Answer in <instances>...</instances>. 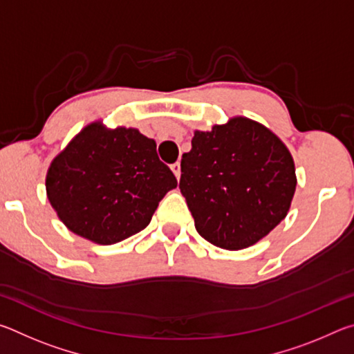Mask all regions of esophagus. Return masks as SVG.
Returning <instances> with one entry per match:
<instances>
[{"mask_svg": "<svg viewBox=\"0 0 354 354\" xmlns=\"http://www.w3.org/2000/svg\"><path fill=\"white\" fill-rule=\"evenodd\" d=\"M171 170H173V173H175V176L179 179V176H181V164L179 162L171 164Z\"/></svg>", "mask_w": 354, "mask_h": 354, "instance_id": "34e87169", "label": "esophagus"}]
</instances>
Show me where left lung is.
Segmentation results:
<instances>
[{"instance_id": "8db88e82", "label": "left lung", "mask_w": 354, "mask_h": 354, "mask_svg": "<svg viewBox=\"0 0 354 354\" xmlns=\"http://www.w3.org/2000/svg\"><path fill=\"white\" fill-rule=\"evenodd\" d=\"M179 189L201 237L243 250L286 218L297 189L295 162L273 131L231 117L211 131H195L181 159Z\"/></svg>"}]
</instances>
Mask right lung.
I'll return each mask as SVG.
<instances>
[{
    "label": "right lung",
    "instance_id": "right-lung-1",
    "mask_svg": "<svg viewBox=\"0 0 354 354\" xmlns=\"http://www.w3.org/2000/svg\"><path fill=\"white\" fill-rule=\"evenodd\" d=\"M156 142L136 128L88 123L51 160L46 196L71 232L112 245L147 227L159 201L176 187Z\"/></svg>",
    "mask_w": 354,
    "mask_h": 354
}]
</instances>
